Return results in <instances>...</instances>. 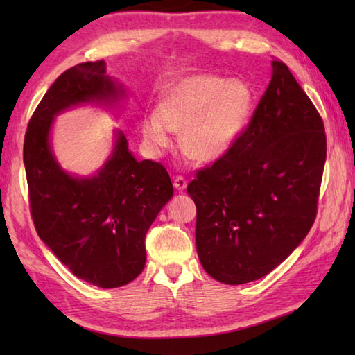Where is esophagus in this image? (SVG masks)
<instances>
[{"label":"esophagus","mask_w":355,"mask_h":355,"mask_svg":"<svg viewBox=\"0 0 355 355\" xmlns=\"http://www.w3.org/2000/svg\"><path fill=\"white\" fill-rule=\"evenodd\" d=\"M186 184H188V182L183 177H175L173 178V186H175L177 191H184L186 189Z\"/></svg>","instance_id":"1"}]
</instances>
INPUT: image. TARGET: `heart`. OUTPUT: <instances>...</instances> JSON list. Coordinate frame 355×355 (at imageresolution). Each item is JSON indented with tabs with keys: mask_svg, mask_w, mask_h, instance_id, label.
Segmentation results:
<instances>
[{
	"mask_svg": "<svg viewBox=\"0 0 355 355\" xmlns=\"http://www.w3.org/2000/svg\"><path fill=\"white\" fill-rule=\"evenodd\" d=\"M252 107L254 91L245 81L189 75L169 84L156 111L142 119V137L150 152L159 155L172 147V131H182L183 152L199 163H211L238 141Z\"/></svg>",
	"mask_w": 355,
	"mask_h": 355,
	"instance_id": "b5f03b06",
	"label": "heart"
}]
</instances>
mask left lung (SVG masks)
Returning <instances> with one entry per match:
<instances>
[{
	"instance_id": "8db88e82",
	"label": "left lung",
	"mask_w": 355,
	"mask_h": 355,
	"mask_svg": "<svg viewBox=\"0 0 355 355\" xmlns=\"http://www.w3.org/2000/svg\"><path fill=\"white\" fill-rule=\"evenodd\" d=\"M326 152L320 112L290 69L272 61L248 128L188 184L197 254L213 279H261L302 243L316 218Z\"/></svg>"
}]
</instances>
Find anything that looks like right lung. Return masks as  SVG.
Segmentation results:
<instances>
[{
	"label": "right lung",
	"instance_id": "1",
	"mask_svg": "<svg viewBox=\"0 0 355 355\" xmlns=\"http://www.w3.org/2000/svg\"><path fill=\"white\" fill-rule=\"evenodd\" d=\"M122 97L105 61L65 70L35 107L23 147L37 235L78 279L100 288L123 286L142 272L147 230L173 194L171 177L159 163L137 161L122 131L95 175H71L55 158L50 133L59 112Z\"/></svg>",
	"mask_w": 355,
	"mask_h": 355
}]
</instances>
